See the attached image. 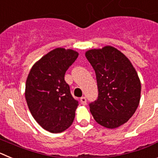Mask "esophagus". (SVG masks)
<instances>
[{
	"label": "esophagus",
	"instance_id": "obj_1",
	"mask_svg": "<svg viewBox=\"0 0 158 158\" xmlns=\"http://www.w3.org/2000/svg\"><path fill=\"white\" fill-rule=\"evenodd\" d=\"M86 102H87V100H86L85 97V96H82L81 98V104L86 105Z\"/></svg>",
	"mask_w": 158,
	"mask_h": 158
}]
</instances>
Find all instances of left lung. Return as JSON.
I'll return each instance as SVG.
<instances>
[{
	"instance_id": "1",
	"label": "left lung",
	"mask_w": 158,
	"mask_h": 158,
	"mask_svg": "<svg viewBox=\"0 0 158 158\" xmlns=\"http://www.w3.org/2000/svg\"><path fill=\"white\" fill-rule=\"evenodd\" d=\"M85 57L94 69L98 99L89 104L100 125L109 129L120 127L135 114L141 98V82L131 61L111 46L92 49Z\"/></svg>"
}]
</instances>
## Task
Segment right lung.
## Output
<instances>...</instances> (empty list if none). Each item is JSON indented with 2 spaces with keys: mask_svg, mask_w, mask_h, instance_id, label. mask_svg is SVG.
Returning a JSON list of instances; mask_svg holds the SVG:
<instances>
[{
  "mask_svg": "<svg viewBox=\"0 0 158 158\" xmlns=\"http://www.w3.org/2000/svg\"><path fill=\"white\" fill-rule=\"evenodd\" d=\"M78 53L54 49L31 67L26 81L25 98L36 122L51 133H61L72 125L78 101L70 93L65 73Z\"/></svg>",
  "mask_w": 158,
  "mask_h": 158,
  "instance_id": "obj_1",
  "label": "right lung"
}]
</instances>
